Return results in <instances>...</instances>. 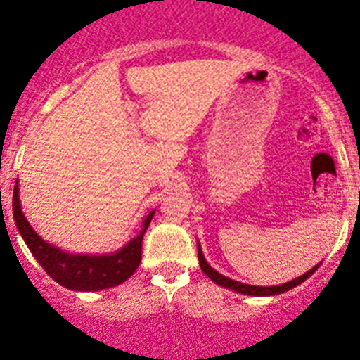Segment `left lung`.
Segmentation results:
<instances>
[{"label": "left lung", "mask_w": 360, "mask_h": 360, "mask_svg": "<svg viewBox=\"0 0 360 360\" xmlns=\"http://www.w3.org/2000/svg\"><path fill=\"white\" fill-rule=\"evenodd\" d=\"M197 248H199V264H200V270L204 271V274L207 275V277L211 278V281L214 282V284H218V286H224V288H229V290H234L238 291V293H243V295H254V297H270V295H278V293H284V291L291 290V288L298 286V284H302V282L305 281V278L311 277L314 271L318 270V266H314L312 270H309L307 274L300 275L298 278H293V281L286 282V284H281V286H250V284H243V282H238V281H233V278H227L224 277L221 274H218L217 270H213V268L210 266V264L206 263V259H204L202 256V250H200V245L197 243Z\"/></svg>", "instance_id": "left-lung-1"}]
</instances>
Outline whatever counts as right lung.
<instances>
[{
    "label": "right lung",
    "instance_id": "obj_1",
    "mask_svg": "<svg viewBox=\"0 0 360 360\" xmlns=\"http://www.w3.org/2000/svg\"><path fill=\"white\" fill-rule=\"evenodd\" d=\"M13 220L21 233L22 240L39 261L46 274L55 278L58 284L72 291H99L122 284L134 274L142 261V240L146 229L153 220L154 211L143 221V229L139 236L131 240L126 247L108 256H74L58 250L53 245L46 243L25 218L19 202V186H13L12 199Z\"/></svg>",
    "mask_w": 360,
    "mask_h": 360
}]
</instances>
